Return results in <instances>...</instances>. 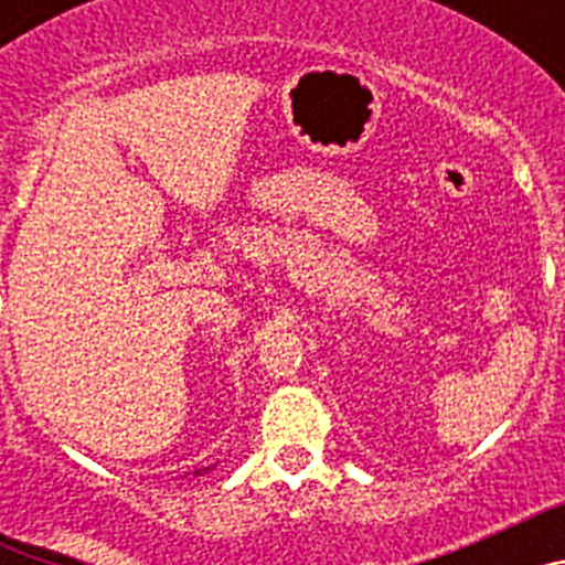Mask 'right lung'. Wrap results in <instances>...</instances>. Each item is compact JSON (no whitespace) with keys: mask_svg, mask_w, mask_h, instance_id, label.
<instances>
[{"mask_svg":"<svg viewBox=\"0 0 565 565\" xmlns=\"http://www.w3.org/2000/svg\"><path fill=\"white\" fill-rule=\"evenodd\" d=\"M212 467H203V469H194V476H203V472H209Z\"/></svg>","mask_w":565,"mask_h":565,"instance_id":"1","label":"right lung"}]
</instances>
